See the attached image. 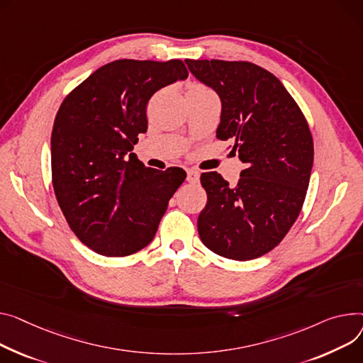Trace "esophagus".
<instances>
[{"label": "esophagus", "instance_id": "1", "mask_svg": "<svg viewBox=\"0 0 363 363\" xmlns=\"http://www.w3.org/2000/svg\"><path fill=\"white\" fill-rule=\"evenodd\" d=\"M199 179H200V172L196 171V169H189V171L186 172V181L191 184H196V182H199Z\"/></svg>", "mask_w": 363, "mask_h": 363}]
</instances>
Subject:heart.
<instances>
[{"label": "heart", "mask_w": 363, "mask_h": 363, "mask_svg": "<svg viewBox=\"0 0 363 363\" xmlns=\"http://www.w3.org/2000/svg\"><path fill=\"white\" fill-rule=\"evenodd\" d=\"M186 91H191V93H206V91H211L207 86L201 84V83H191L186 89Z\"/></svg>", "instance_id": "obj_1"}]
</instances>
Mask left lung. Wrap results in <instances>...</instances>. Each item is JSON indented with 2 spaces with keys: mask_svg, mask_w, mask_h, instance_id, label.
I'll list each match as a JSON object with an SVG mask.
<instances>
[{
  "mask_svg": "<svg viewBox=\"0 0 363 363\" xmlns=\"http://www.w3.org/2000/svg\"><path fill=\"white\" fill-rule=\"evenodd\" d=\"M219 94L216 137L233 141L245 163L236 186L201 174L207 204L199 216L203 244L214 254L248 261L276 248L302 210L313 162L306 118L281 82L248 61L185 60ZM230 147V146H229Z\"/></svg>",
  "mask_w": 363,
  "mask_h": 363,
  "instance_id": "1",
  "label": "left lung"
}]
</instances>
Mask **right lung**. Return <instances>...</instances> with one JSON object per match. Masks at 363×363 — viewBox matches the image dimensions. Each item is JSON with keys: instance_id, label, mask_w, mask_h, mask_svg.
I'll return each instance as SVG.
<instances>
[{"instance_id": "right-lung-1", "label": "right lung", "mask_w": 363, "mask_h": 363, "mask_svg": "<svg viewBox=\"0 0 363 363\" xmlns=\"http://www.w3.org/2000/svg\"><path fill=\"white\" fill-rule=\"evenodd\" d=\"M186 77L181 60H116L61 104L51 137L52 185L68 226L91 251L127 257L153 240L186 174L124 156L147 131L152 96Z\"/></svg>"}]
</instances>
